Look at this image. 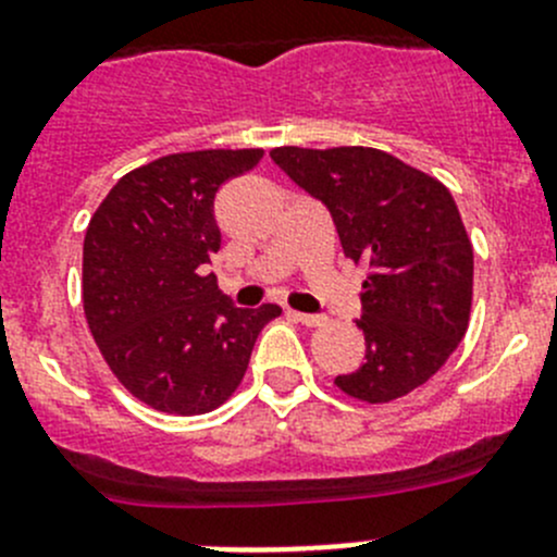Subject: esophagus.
<instances>
[{"instance_id": "34e87169", "label": "esophagus", "mask_w": 557, "mask_h": 557, "mask_svg": "<svg viewBox=\"0 0 557 557\" xmlns=\"http://www.w3.org/2000/svg\"><path fill=\"white\" fill-rule=\"evenodd\" d=\"M287 314L293 317V320L304 322V325H309V327H317V325H322V322H325V317H322V314H304V311H287Z\"/></svg>"}]
</instances>
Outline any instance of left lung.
<instances>
[{
    "mask_svg": "<svg viewBox=\"0 0 557 557\" xmlns=\"http://www.w3.org/2000/svg\"><path fill=\"white\" fill-rule=\"evenodd\" d=\"M270 158L331 210L344 257L372 270L358 320L367 361L336 385L369 405L416 391L462 342L473 304V246L451 190L374 147H275Z\"/></svg>",
    "mask_w": 557,
    "mask_h": 557,
    "instance_id": "left-lung-1",
    "label": "left lung"
}]
</instances>
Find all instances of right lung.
<instances>
[{"instance_id": "add662e5", "label": "right lung", "mask_w": 557, "mask_h": 557, "mask_svg": "<svg viewBox=\"0 0 557 557\" xmlns=\"http://www.w3.org/2000/svg\"><path fill=\"white\" fill-rule=\"evenodd\" d=\"M262 150L163 156L116 180L84 237V314L103 361L139 401L174 416L224 405L275 304L237 309L208 273L215 194Z\"/></svg>"}]
</instances>
